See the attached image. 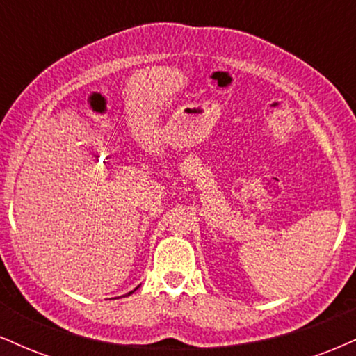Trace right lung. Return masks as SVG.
<instances>
[{"label": "right lung", "mask_w": 356, "mask_h": 356, "mask_svg": "<svg viewBox=\"0 0 356 356\" xmlns=\"http://www.w3.org/2000/svg\"><path fill=\"white\" fill-rule=\"evenodd\" d=\"M136 289H137V288H136ZM136 289H134V291H136ZM134 291H130V293H129V295H132V293H134Z\"/></svg>", "instance_id": "right-lung-1"}]
</instances>
